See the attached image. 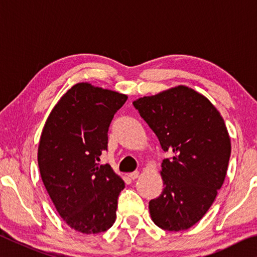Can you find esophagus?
<instances>
[{"label":"esophagus","mask_w":257,"mask_h":257,"mask_svg":"<svg viewBox=\"0 0 257 257\" xmlns=\"http://www.w3.org/2000/svg\"><path fill=\"white\" fill-rule=\"evenodd\" d=\"M128 177L130 178V179H133V180L137 179V178L139 177V171H134V172H132V173H129Z\"/></svg>","instance_id":"34e87169"}]
</instances>
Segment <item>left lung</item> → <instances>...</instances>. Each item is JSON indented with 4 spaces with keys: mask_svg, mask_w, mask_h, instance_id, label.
<instances>
[{
    "mask_svg": "<svg viewBox=\"0 0 257 257\" xmlns=\"http://www.w3.org/2000/svg\"><path fill=\"white\" fill-rule=\"evenodd\" d=\"M159 138L165 159L160 171L162 194L150 202L153 222L180 231L206 214L223 185L231 153L224 120L208 99L179 85L133 102Z\"/></svg>",
    "mask_w": 257,
    "mask_h": 257,
    "instance_id": "8db88e82",
    "label": "left lung"
}]
</instances>
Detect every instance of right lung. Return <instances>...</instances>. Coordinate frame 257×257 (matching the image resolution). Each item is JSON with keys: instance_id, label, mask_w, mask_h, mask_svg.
Instances as JSON below:
<instances>
[{"instance_id": "right-lung-1", "label": "right lung", "mask_w": 257, "mask_h": 257, "mask_svg": "<svg viewBox=\"0 0 257 257\" xmlns=\"http://www.w3.org/2000/svg\"><path fill=\"white\" fill-rule=\"evenodd\" d=\"M128 96L78 82L52 108L38 145L41 177L56 211L81 233L111 228L124 181L108 164L97 162L107 149L114 113Z\"/></svg>"}]
</instances>
